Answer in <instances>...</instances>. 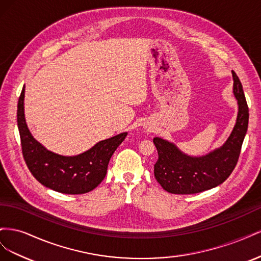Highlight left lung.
<instances>
[{
    "label": "left lung",
    "mask_w": 261,
    "mask_h": 261,
    "mask_svg": "<svg viewBox=\"0 0 261 261\" xmlns=\"http://www.w3.org/2000/svg\"><path fill=\"white\" fill-rule=\"evenodd\" d=\"M232 74L239 114L233 132L222 147L207 155L196 158L186 155L167 140L153 138L159 154L154 164V177L168 193L188 195L208 191L222 184L238 164L249 113L242 83L233 70Z\"/></svg>",
    "instance_id": "left-lung-1"
}]
</instances>
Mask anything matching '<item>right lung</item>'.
I'll return each instance as SVG.
<instances>
[{
  "mask_svg": "<svg viewBox=\"0 0 261 261\" xmlns=\"http://www.w3.org/2000/svg\"><path fill=\"white\" fill-rule=\"evenodd\" d=\"M23 87L18 99L17 125L23 160L34 177L55 192L81 195L91 192L103 180L108 164L127 133L99 141L88 151L64 156L46 150L31 136L23 114Z\"/></svg>",
  "mask_w": 261,
  "mask_h": 261,
  "instance_id": "1",
  "label": "right lung"
}]
</instances>
